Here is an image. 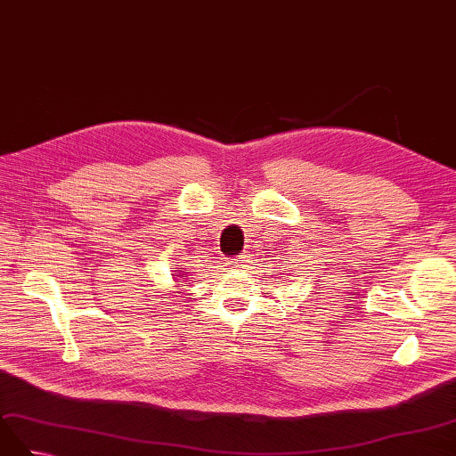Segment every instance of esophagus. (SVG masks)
Masks as SVG:
<instances>
[{
    "instance_id": "34e87169",
    "label": "esophagus",
    "mask_w": 456,
    "mask_h": 456,
    "mask_svg": "<svg viewBox=\"0 0 456 456\" xmlns=\"http://www.w3.org/2000/svg\"><path fill=\"white\" fill-rule=\"evenodd\" d=\"M232 262H235V266H245V264L248 262V256L247 254H240V256H237Z\"/></svg>"
}]
</instances>
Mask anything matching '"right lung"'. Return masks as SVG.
Wrapping results in <instances>:
<instances>
[{"mask_svg": "<svg viewBox=\"0 0 456 456\" xmlns=\"http://www.w3.org/2000/svg\"><path fill=\"white\" fill-rule=\"evenodd\" d=\"M184 280H188V273L184 272V268H176L175 270V281H178L176 288H178V285H183Z\"/></svg>", "mask_w": 456, "mask_h": 456, "instance_id": "add662e5", "label": "right lung"}]
</instances>
